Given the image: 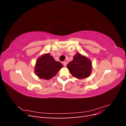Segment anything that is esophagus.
I'll return each instance as SVG.
<instances>
[{
	"mask_svg": "<svg viewBox=\"0 0 126 126\" xmlns=\"http://www.w3.org/2000/svg\"><path fill=\"white\" fill-rule=\"evenodd\" d=\"M63 66H67V63H66V62H63Z\"/></svg>",
	"mask_w": 126,
	"mask_h": 126,
	"instance_id": "34e87169",
	"label": "esophagus"
}]
</instances>
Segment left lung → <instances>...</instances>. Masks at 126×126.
<instances>
[{
	"instance_id": "obj_1",
	"label": "left lung",
	"mask_w": 126,
	"mask_h": 126,
	"mask_svg": "<svg viewBox=\"0 0 126 126\" xmlns=\"http://www.w3.org/2000/svg\"><path fill=\"white\" fill-rule=\"evenodd\" d=\"M91 64L88 58L78 53L74 57L72 61L67 64V68L74 77L82 79L89 76L92 68Z\"/></svg>"
}]
</instances>
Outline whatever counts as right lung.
<instances>
[{
    "instance_id": "right-lung-1",
    "label": "right lung",
    "mask_w": 126,
    "mask_h": 126,
    "mask_svg": "<svg viewBox=\"0 0 126 126\" xmlns=\"http://www.w3.org/2000/svg\"><path fill=\"white\" fill-rule=\"evenodd\" d=\"M63 67L62 63L56 62L49 54H45L37 61L35 73L39 78L48 80L54 77Z\"/></svg>"
}]
</instances>
